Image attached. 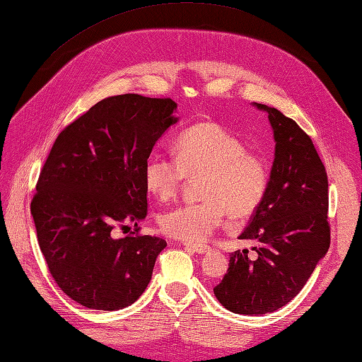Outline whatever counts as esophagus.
Wrapping results in <instances>:
<instances>
[{"label":"esophagus","mask_w":362,"mask_h":362,"mask_svg":"<svg viewBox=\"0 0 362 362\" xmlns=\"http://www.w3.org/2000/svg\"><path fill=\"white\" fill-rule=\"evenodd\" d=\"M185 246H188V247H191L194 252H197V254H205V252H208L209 251V246H206V245H202V243H183Z\"/></svg>","instance_id":"1"}]
</instances>
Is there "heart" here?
I'll list each match as a JSON object with an SVG mask.
<instances>
[{
  "instance_id": "heart-1",
  "label": "heart",
  "mask_w": 362,
  "mask_h": 362,
  "mask_svg": "<svg viewBox=\"0 0 362 362\" xmlns=\"http://www.w3.org/2000/svg\"><path fill=\"white\" fill-rule=\"evenodd\" d=\"M174 156L151 153L144 177L148 191L159 200L177 194L187 177L200 179L202 200L182 203L162 212L163 233L185 242H203L228 214L242 218L260 205L269 180L266 160L247 151L242 139L214 122H202L183 132Z\"/></svg>"
}]
</instances>
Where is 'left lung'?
<instances>
[{
    "label": "left lung",
    "mask_w": 362,
    "mask_h": 362,
    "mask_svg": "<svg viewBox=\"0 0 362 362\" xmlns=\"http://www.w3.org/2000/svg\"><path fill=\"white\" fill-rule=\"evenodd\" d=\"M254 105L269 117L275 159L260 205L240 234L255 240L229 257V267L214 293L234 313L263 315L295 298L330 246L329 182L312 139L281 111Z\"/></svg>",
    "instance_id": "obj_1"
}]
</instances>
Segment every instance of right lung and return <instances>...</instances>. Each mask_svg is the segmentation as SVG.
Instances as JSON below:
<instances>
[{"mask_svg":"<svg viewBox=\"0 0 362 362\" xmlns=\"http://www.w3.org/2000/svg\"><path fill=\"white\" fill-rule=\"evenodd\" d=\"M171 99L119 95L99 100L59 133L30 203L36 235L53 280L96 310L133 304L151 280L166 242L141 235L146 217V157L171 125ZM134 224L116 239V226Z\"/></svg>","mask_w":362,"mask_h":362,"instance_id":"obj_1","label":"right lung"}]
</instances>
